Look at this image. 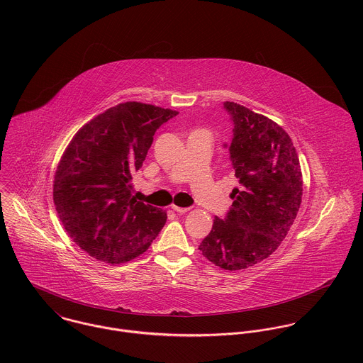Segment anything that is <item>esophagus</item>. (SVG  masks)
I'll use <instances>...</instances> for the list:
<instances>
[{
	"instance_id": "esophagus-1",
	"label": "esophagus",
	"mask_w": 363,
	"mask_h": 363,
	"mask_svg": "<svg viewBox=\"0 0 363 363\" xmlns=\"http://www.w3.org/2000/svg\"><path fill=\"white\" fill-rule=\"evenodd\" d=\"M172 208H173L176 212H179V213H186V212L190 211V208L177 207V206H173Z\"/></svg>"
}]
</instances>
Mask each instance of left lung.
Segmentation results:
<instances>
[{"label":"left lung","instance_id":"left-lung-1","mask_svg":"<svg viewBox=\"0 0 363 363\" xmlns=\"http://www.w3.org/2000/svg\"><path fill=\"white\" fill-rule=\"evenodd\" d=\"M223 107L235 125L229 152L242 187L233 189L225 219L215 216L200 250L215 265L236 271L279 247L301 208L303 180L294 143L281 125L242 104Z\"/></svg>","mask_w":363,"mask_h":363}]
</instances>
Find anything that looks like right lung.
<instances>
[{"mask_svg": "<svg viewBox=\"0 0 363 363\" xmlns=\"http://www.w3.org/2000/svg\"><path fill=\"white\" fill-rule=\"evenodd\" d=\"M179 111L125 102L107 108L74 135L61 156L52 200L69 238L91 257L121 264L148 250L166 211L131 196L156 130Z\"/></svg>", "mask_w": 363, "mask_h": 363, "instance_id": "add662e5", "label": "right lung"}]
</instances>
